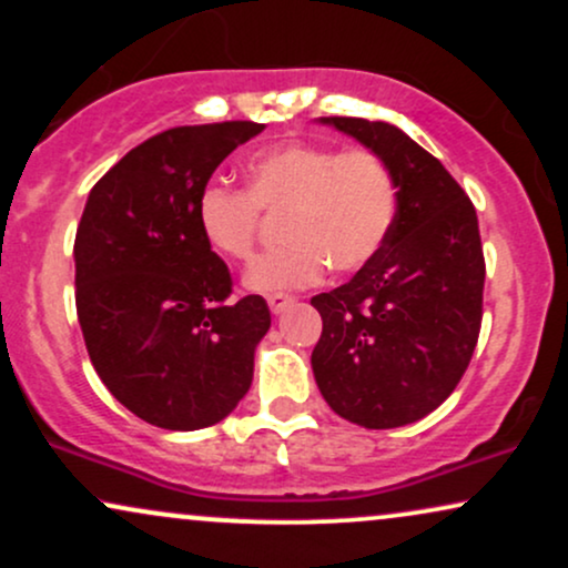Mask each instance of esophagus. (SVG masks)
I'll use <instances>...</instances> for the list:
<instances>
[{
	"mask_svg": "<svg viewBox=\"0 0 568 568\" xmlns=\"http://www.w3.org/2000/svg\"><path fill=\"white\" fill-rule=\"evenodd\" d=\"M266 302H270L272 315H280V312H285L293 304V296H288V293H270Z\"/></svg>",
	"mask_w": 568,
	"mask_h": 568,
	"instance_id": "1",
	"label": "esophagus"
}]
</instances>
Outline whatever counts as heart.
<instances>
[{
	"label": "heart",
	"instance_id": "heart-1",
	"mask_svg": "<svg viewBox=\"0 0 568 568\" xmlns=\"http://www.w3.org/2000/svg\"><path fill=\"white\" fill-rule=\"evenodd\" d=\"M245 189L207 184L197 197V226L221 258L247 262L266 216H283V247L247 266L245 285L283 293L315 285L328 264L361 272L387 245L400 211V184L374 149H336L291 141L256 154Z\"/></svg>",
	"mask_w": 568,
	"mask_h": 568
}]
</instances>
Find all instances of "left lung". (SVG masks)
<instances>
[{"instance_id": "8db88e82", "label": "left lung", "mask_w": 568, "mask_h": 568, "mask_svg": "<svg viewBox=\"0 0 568 568\" xmlns=\"http://www.w3.org/2000/svg\"><path fill=\"white\" fill-rule=\"evenodd\" d=\"M389 162L400 211L387 245L349 283L312 296L323 317L312 371L331 408L368 429L435 410L465 376L484 321L478 216L438 158L387 122L325 116Z\"/></svg>"}]
</instances>
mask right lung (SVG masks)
I'll return each instance as SVG.
<instances>
[{
	"label": "right lung",
	"mask_w": 568,
	"mask_h": 568,
	"mask_svg": "<svg viewBox=\"0 0 568 568\" xmlns=\"http://www.w3.org/2000/svg\"><path fill=\"white\" fill-rule=\"evenodd\" d=\"M251 120L162 130L90 189L77 226V317L90 363L128 410L162 429L230 416L270 331L262 296L230 302L232 275L202 240L197 197Z\"/></svg>",
	"instance_id": "1"
}]
</instances>
